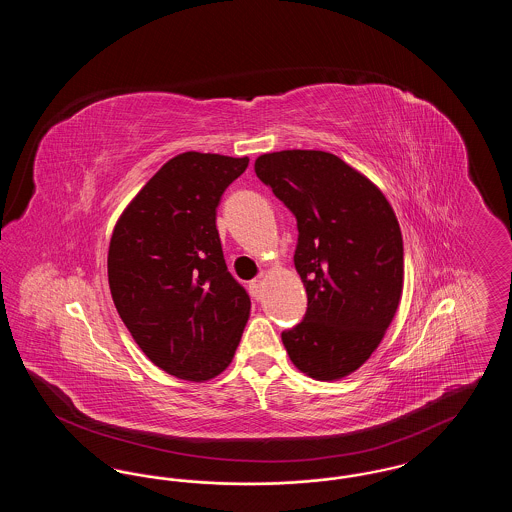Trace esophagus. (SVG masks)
I'll return each mask as SVG.
<instances>
[{
  "instance_id": "esophagus-1",
  "label": "esophagus",
  "mask_w": 512,
  "mask_h": 512,
  "mask_svg": "<svg viewBox=\"0 0 512 512\" xmlns=\"http://www.w3.org/2000/svg\"><path fill=\"white\" fill-rule=\"evenodd\" d=\"M249 290H251V295H253L255 299H261V293H263V280H261V278L251 280V282H249Z\"/></svg>"
}]
</instances>
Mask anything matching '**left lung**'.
<instances>
[{
  "label": "left lung",
  "instance_id": "1",
  "mask_svg": "<svg viewBox=\"0 0 512 512\" xmlns=\"http://www.w3.org/2000/svg\"><path fill=\"white\" fill-rule=\"evenodd\" d=\"M255 172L297 220L293 263L307 313L282 332L293 365L315 380L355 372L380 345L403 293V238L386 195L340 157L286 149Z\"/></svg>",
  "mask_w": 512,
  "mask_h": 512
}]
</instances>
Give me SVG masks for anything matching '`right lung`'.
Instances as JSON below:
<instances>
[{
  "instance_id": "1",
  "label": "right lung",
  "mask_w": 512,
  "mask_h": 512,
  "mask_svg": "<svg viewBox=\"0 0 512 512\" xmlns=\"http://www.w3.org/2000/svg\"><path fill=\"white\" fill-rule=\"evenodd\" d=\"M247 157L186 151L117 220L107 274L115 307L153 365L203 382L232 363L251 301L228 272L217 207Z\"/></svg>"
}]
</instances>
